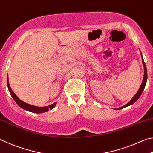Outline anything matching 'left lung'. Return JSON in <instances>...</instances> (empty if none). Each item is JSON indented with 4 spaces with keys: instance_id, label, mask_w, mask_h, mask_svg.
<instances>
[{
    "instance_id": "1",
    "label": "left lung",
    "mask_w": 153,
    "mask_h": 153,
    "mask_svg": "<svg viewBox=\"0 0 153 153\" xmlns=\"http://www.w3.org/2000/svg\"><path fill=\"white\" fill-rule=\"evenodd\" d=\"M142 63H143L144 65V79H143V81H142V85L141 86H140V89L138 90V91L137 92V94L135 95L134 97L132 98L130 101L127 103L126 105H125V106H122L121 108H117V110H119V109H122V108H126L127 106H129L130 105L133 104L134 103H135L137 100H138L139 97L141 96V94L142 93V91H143V90L145 87V85H146V80H147V71H146V65H145V63L144 62V59L142 58Z\"/></svg>"
}]
</instances>
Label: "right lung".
<instances>
[{"label":"right lung","instance_id":"right-lung-1","mask_svg":"<svg viewBox=\"0 0 153 153\" xmlns=\"http://www.w3.org/2000/svg\"><path fill=\"white\" fill-rule=\"evenodd\" d=\"M7 86H8V89L9 91L10 92V94L13 97V100L16 101V103L19 105V106L22 108L26 110V111L32 112H36V113H42V112H45L48 111L49 110L53 108L56 106V103H54L51 105H49V106H45V107H37V106H32V105H30L28 104H26L23 101H22L21 100H19L18 97H17L16 94H14V92L12 91V89L10 87V85L9 84V79H8V75H7Z\"/></svg>","mask_w":153,"mask_h":153}]
</instances>
